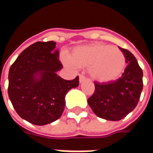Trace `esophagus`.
I'll return each mask as SVG.
<instances>
[{
    "label": "esophagus",
    "mask_w": 153,
    "mask_h": 153,
    "mask_svg": "<svg viewBox=\"0 0 153 153\" xmlns=\"http://www.w3.org/2000/svg\"><path fill=\"white\" fill-rule=\"evenodd\" d=\"M87 80V78L86 77H84L83 75H82V74H80L79 75V83H83V82H85Z\"/></svg>",
    "instance_id": "esophagus-1"
}]
</instances>
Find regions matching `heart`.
Instances as JSON below:
<instances>
[{"instance_id":"obj_1","label":"heart","mask_w":153,"mask_h":153,"mask_svg":"<svg viewBox=\"0 0 153 153\" xmlns=\"http://www.w3.org/2000/svg\"><path fill=\"white\" fill-rule=\"evenodd\" d=\"M70 66L88 68L91 78L99 83H110L124 72L126 60L119 48L103 43L80 46L74 49L70 58H63Z\"/></svg>"}]
</instances>
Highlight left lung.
<instances>
[{"instance_id":"1","label":"left lung","mask_w":153,"mask_h":153,"mask_svg":"<svg viewBox=\"0 0 153 153\" xmlns=\"http://www.w3.org/2000/svg\"><path fill=\"white\" fill-rule=\"evenodd\" d=\"M127 66L122 76L110 83H95V91L88 99L93 111L100 118L117 121L125 118L138 104L143 90V70L129 51L119 47Z\"/></svg>"}]
</instances>
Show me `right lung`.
I'll list each match as a JSON object with an SVG mask.
<instances>
[{
    "mask_svg": "<svg viewBox=\"0 0 153 153\" xmlns=\"http://www.w3.org/2000/svg\"><path fill=\"white\" fill-rule=\"evenodd\" d=\"M56 42H37L22 51L9 70L8 95L18 115L31 124L45 125L60 118L68 91L79 86V76L63 79Z\"/></svg>",
    "mask_w": 153,
    "mask_h": 153,
    "instance_id": "add662e5",
    "label": "right lung"
}]
</instances>
